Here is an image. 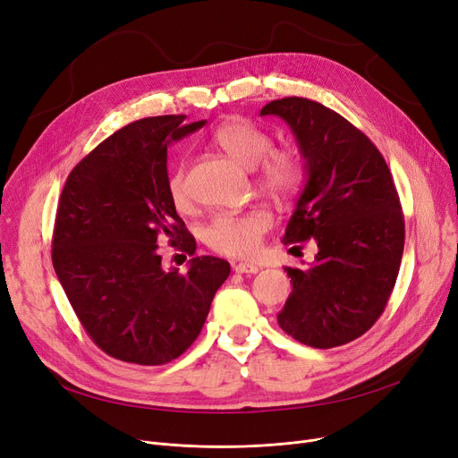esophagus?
Instances as JSON below:
<instances>
[{"instance_id": "34e87169", "label": "esophagus", "mask_w": 458, "mask_h": 458, "mask_svg": "<svg viewBox=\"0 0 458 458\" xmlns=\"http://www.w3.org/2000/svg\"><path fill=\"white\" fill-rule=\"evenodd\" d=\"M233 271L235 273H243V275H256L259 271L258 266H252V263H235L233 266Z\"/></svg>"}]
</instances>
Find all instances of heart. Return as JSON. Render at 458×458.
Listing matches in <instances>:
<instances>
[{
	"label": "heart",
	"instance_id": "1",
	"mask_svg": "<svg viewBox=\"0 0 458 458\" xmlns=\"http://www.w3.org/2000/svg\"><path fill=\"white\" fill-rule=\"evenodd\" d=\"M213 142L245 166H258L261 187L276 199H292L306 180L302 152L287 144L273 148V135L252 120L232 118L213 131ZM168 195L178 209L189 206L191 192L185 166H178L168 180ZM271 228V216L263 209L245 213H216L204 225V242L216 252L237 258L254 256Z\"/></svg>",
	"mask_w": 458,
	"mask_h": 458
}]
</instances>
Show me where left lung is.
<instances>
[{"label": "left lung", "mask_w": 458, "mask_h": 458, "mask_svg": "<svg viewBox=\"0 0 458 458\" xmlns=\"http://www.w3.org/2000/svg\"><path fill=\"white\" fill-rule=\"evenodd\" d=\"M292 126L308 182L284 245L314 239V266L285 267L293 292L278 314L293 340L332 349L366 334L386 308L404 249V216L394 176L371 139L319 102L290 96L259 113Z\"/></svg>", "instance_id": "1"}]
</instances>
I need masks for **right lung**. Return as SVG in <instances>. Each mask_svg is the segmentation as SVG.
Here are the masks:
<instances>
[{
	"mask_svg": "<svg viewBox=\"0 0 458 458\" xmlns=\"http://www.w3.org/2000/svg\"><path fill=\"white\" fill-rule=\"evenodd\" d=\"M185 114L135 120L85 156L66 178L52 261L89 338L106 354L163 366L183 354L206 323L230 263L197 256L165 271L159 245L192 256L195 237L168 195L166 144L202 128Z\"/></svg>",
	"mask_w": 458,
	"mask_h": 458,
	"instance_id": "right-lung-1",
	"label": "right lung"
}]
</instances>
